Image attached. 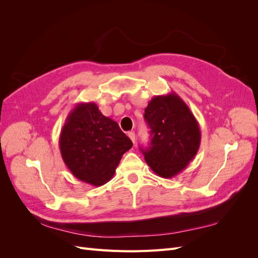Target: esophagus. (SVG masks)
I'll use <instances>...</instances> for the list:
<instances>
[{
    "mask_svg": "<svg viewBox=\"0 0 258 258\" xmlns=\"http://www.w3.org/2000/svg\"><path fill=\"white\" fill-rule=\"evenodd\" d=\"M128 137L130 138V140L132 141V143H136V134L134 131H130V132H128Z\"/></svg>",
    "mask_w": 258,
    "mask_h": 258,
    "instance_id": "34e87169",
    "label": "esophagus"
}]
</instances>
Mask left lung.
<instances>
[{
    "label": "left lung",
    "mask_w": 258,
    "mask_h": 258,
    "mask_svg": "<svg viewBox=\"0 0 258 258\" xmlns=\"http://www.w3.org/2000/svg\"><path fill=\"white\" fill-rule=\"evenodd\" d=\"M151 146L142 150L145 161L160 177L171 178L196 156L201 132L189 107L175 92L155 96L145 108Z\"/></svg>",
    "instance_id": "obj_1"
}]
</instances>
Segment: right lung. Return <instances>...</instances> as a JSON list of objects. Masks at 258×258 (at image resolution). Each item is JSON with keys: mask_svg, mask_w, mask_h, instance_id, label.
<instances>
[{"mask_svg": "<svg viewBox=\"0 0 258 258\" xmlns=\"http://www.w3.org/2000/svg\"><path fill=\"white\" fill-rule=\"evenodd\" d=\"M118 123L105 117L95 102L77 103L61 129L62 159L72 174L93 186L107 183L122 155L132 147Z\"/></svg>", "mask_w": 258, "mask_h": 258, "instance_id": "1", "label": "right lung"}]
</instances>
